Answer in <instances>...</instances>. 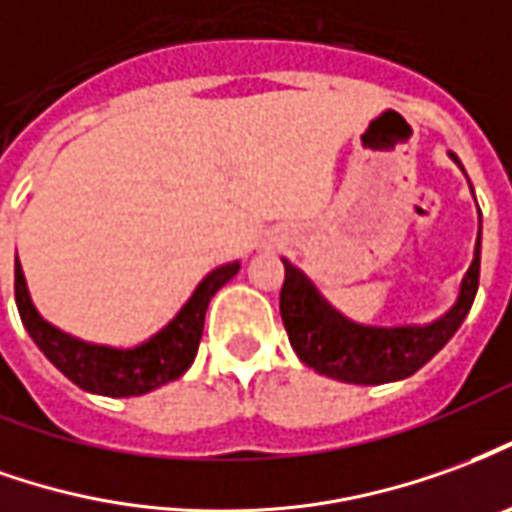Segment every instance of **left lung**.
I'll list each match as a JSON object with an SVG mask.
<instances>
[{
    "label": "left lung",
    "mask_w": 512,
    "mask_h": 512,
    "mask_svg": "<svg viewBox=\"0 0 512 512\" xmlns=\"http://www.w3.org/2000/svg\"><path fill=\"white\" fill-rule=\"evenodd\" d=\"M452 160L460 166L455 155ZM480 249L482 230L474 246V260L460 282L457 302L427 327L355 324L343 318L299 268L282 260L285 282L280 291V313L293 352L318 374L355 385H382L416 374L466 321L480 285Z\"/></svg>",
    "instance_id": "1"
}]
</instances>
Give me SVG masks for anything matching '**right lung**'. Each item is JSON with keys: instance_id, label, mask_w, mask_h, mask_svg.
<instances>
[{"instance_id": "right-lung-1", "label": "right lung", "mask_w": 512, "mask_h": 512, "mask_svg": "<svg viewBox=\"0 0 512 512\" xmlns=\"http://www.w3.org/2000/svg\"><path fill=\"white\" fill-rule=\"evenodd\" d=\"M241 263H227L210 271L205 280L196 285L191 299L182 305L177 316L171 318L163 330L152 335L149 341L135 349H113V346H96L80 338H71L66 332L52 327L49 321L38 316L32 305L27 280L16 257V307H19L21 324L27 327L35 346L46 355V360L63 371L82 391L102 393V396H141L182 377L194 363L196 349L205 330V313L213 293L224 282L238 274Z\"/></svg>"}]
</instances>
